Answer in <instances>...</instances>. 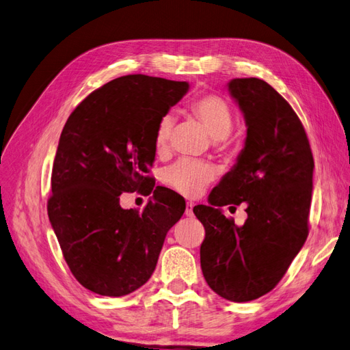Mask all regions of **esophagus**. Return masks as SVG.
<instances>
[{"instance_id":"esophagus-1","label":"esophagus","mask_w":350,"mask_h":350,"mask_svg":"<svg viewBox=\"0 0 350 350\" xmlns=\"http://www.w3.org/2000/svg\"><path fill=\"white\" fill-rule=\"evenodd\" d=\"M193 207H194L193 201H187V206H185V215L187 216H193Z\"/></svg>"}]
</instances>
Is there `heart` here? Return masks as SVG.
Wrapping results in <instances>:
<instances>
[{
	"label": "heart",
	"mask_w": 350,
	"mask_h": 350,
	"mask_svg": "<svg viewBox=\"0 0 350 350\" xmlns=\"http://www.w3.org/2000/svg\"><path fill=\"white\" fill-rule=\"evenodd\" d=\"M189 109H191L196 118L204 125V129L213 139L226 140L228 134L232 130V124H234V115H232L229 103L224 98L213 93L203 94V96L193 100ZM172 129V115H165L157 122L154 133V152L157 154L163 156L169 152ZM215 176L216 171L213 166L188 161V159L176 162L171 167H167L163 174L166 185L188 197L198 196L213 181Z\"/></svg>",
	"instance_id": "b5f03b06"
}]
</instances>
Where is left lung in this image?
I'll return each instance as SVG.
<instances>
[{"instance_id": "left-lung-1", "label": "left lung", "mask_w": 350, "mask_h": 350, "mask_svg": "<svg viewBox=\"0 0 350 350\" xmlns=\"http://www.w3.org/2000/svg\"><path fill=\"white\" fill-rule=\"evenodd\" d=\"M229 92L247 122L238 162L193 208L206 237L200 262L221 298L248 302L274 289L310 232L314 157L305 129L282 94L261 79H234ZM247 204L242 227L220 206Z\"/></svg>"}]
</instances>
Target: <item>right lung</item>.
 <instances>
[{
  "label": "right lung",
  "instance_id": "add662e5",
  "mask_svg": "<svg viewBox=\"0 0 350 350\" xmlns=\"http://www.w3.org/2000/svg\"><path fill=\"white\" fill-rule=\"evenodd\" d=\"M187 81L143 74L93 90L62 129L52 166L48 216L72 276L103 296H124L150 279L167 230L185 201L149 175L157 122L188 90ZM154 198L124 211L122 192Z\"/></svg>",
  "mask_w": 350,
  "mask_h": 350
}]
</instances>
